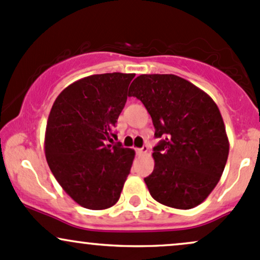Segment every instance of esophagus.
I'll return each mask as SVG.
<instances>
[{"mask_svg": "<svg viewBox=\"0 0 260 260\" xmlns=\"http://www.w3.org/2000/svg\"><path fill=\"white\" fill-rule=\"evenodd\" d=\"M148 152V147L147 145H143V147L142 148H139V149H137V153L139 154V155H144L145 153Z\"/></svg>", "mask_w": 260, "mask_h": 260, "instance_id": "esophagus-1", "label": "esophagus"}]
</instances>
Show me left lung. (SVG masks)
Here are the masks:
<instances>
[{"mask_svg":"<svg viewBox=\"0 0 260 260\" xmlns=\"http://www.w3.org/2000/svg\"><path fill=\"white\" fill-rule=\"evenodd\" d=\"M129 96L143 102L161 141L144 179L152 198L174 209H193L216 187L230 143L217 105L201 88L173 74L139 75Z\"/></svg>","mask_w":260,"mask_h":260,"instance_id":"1","label":"left lung"}]
</instances>
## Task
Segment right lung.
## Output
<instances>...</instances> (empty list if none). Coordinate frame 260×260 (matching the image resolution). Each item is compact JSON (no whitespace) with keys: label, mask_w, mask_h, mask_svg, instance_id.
I'll use <instances>...</instances> for the list:
<instances>
[{"label":"right lung","mask_w":260,"mask_h":260,"mask_svg":"<svg viewBox=\"0 0 260 260\" xmlns=\"http://www.w3.org/2000/svg\"><path fill=\"white\" fill-rule=\"evenodd\" d=\"M136 74H98L73 82L54 101L45 128V158L62 190L88 210L113 206L135 150L113 144V128Z\"/></svg>","instance_id":"obj_1"}]
</instances>
